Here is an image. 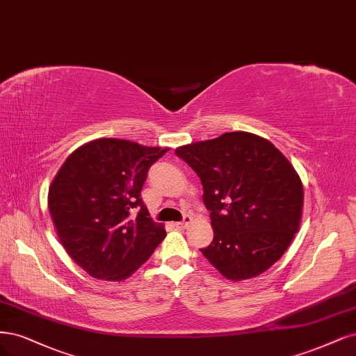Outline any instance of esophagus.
<instances>
[{
	"label": "esophagus",
	"instance_id": "1",
	"mask_svg": "<svg viewBox=\"0 0 356 356\" xmlns=\"http://www.w3.org/2000/svg\"><path fill=\"white\" fill-rule=\"evenodd\" d=\"M190 222H191V216L190 215H184L182 220H179V222H175L174 227H177L178 229H184Z\"/></svg>",
	"mask_w": 356,
	"mask_h": 356
}]
</instances>
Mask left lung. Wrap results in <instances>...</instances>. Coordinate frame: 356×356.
<instances>
[{
	"label": "left lung",
	"instance_id": "obj_1",
	"mask_svg": "<svg viewBox=\"0 0 356 356\" xmlns=\"http://www.w3.org/2000/svg\"><path fill=\"white\" fill-rule=\"evenodd\" d=\"M175 154L199 175L213 240L200 249L228 280H248L273 266L299 229L303 187L277 147L249 132L182 145Z\"/></svg>",
	"mask_w": 356,
	"mask_h": 356
}]
</instances>
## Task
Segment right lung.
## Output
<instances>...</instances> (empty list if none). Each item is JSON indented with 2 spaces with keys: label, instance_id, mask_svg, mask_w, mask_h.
<instances>
[{
  "label": "right lung",
  "instance_id": "1",
  "mask_svg": "<svg viewBox=\"0 0 356 356\" xmlns=\"http://www.w3.org/2000/svg\"><path fill=\"white\" fill-rule=\"evenodd\" d=\"M168 150L100 138L79 147L60 168L48 209L63 248L91 277L128 278L165 238L141 190L150 166Z\"/></svg>",
  "mask_w": 356,
  "mask_h": 356
}]
</instances>
